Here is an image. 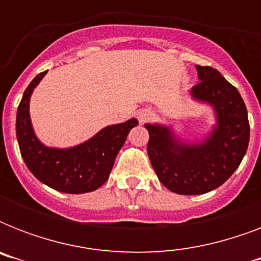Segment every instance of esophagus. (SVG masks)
<instances>
[{
	"mask_svg": "<svg viewBox=\"0 0 261 261\" xmlns=\"http://www.w3.org/2000/svg\"><path fill=\"white\" fill-rule=\"evenodd\" d=\"M153 116V114H151L150 111H141L138 115V119H139V122L141 123H145L146 120H149V119Z\"/></svg>",
	"mask_w": 261,
	"mask_h": 261,
	"instance_id": "obj_1",
	"label": "esophagus"
}]
</instances>
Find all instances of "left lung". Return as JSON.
<instances>
[{"label":"left lung","instance_id":"left-lung-1","mask_svg":"<svg viewBox=\"0 0 261 261\" xmlns=\"http://www.w3.org/2000/svg\"><path fill=\"white\" fill-rule=\"evenodd\" d=\"M194 97L213 104L218 126L206 142L180 146L167 127L145 124L147 154L159 180L178 195H200L218 188L239 168L249 143L245 102L237 88L210 66H196Z\"/></svg>","mask_w":261,"mask_h":261}]
</instances>
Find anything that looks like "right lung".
<instances>
[{
  "label": "right lung",
  "instance_id": "1",
  "mask_svg": "<svg viewBox=\"0 0 261 261\" xmlns=\"http://www.w3.org/2000/svg\"><path fill=\"white\" fill-rule=\"evenodd\" d=\"M46 73L32 80L17 108L16 134L24 163L38 180L61 192L85 194L97 190L110 177L115 159L138 120L106 127L88 142L66 150L43 146L32 131L28 107L32 90Z\"/></svg>",
  "mask_w": 261,
  "mask_h": 261
}]
</instances>
